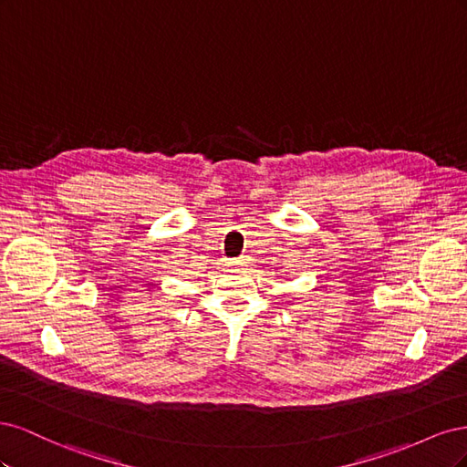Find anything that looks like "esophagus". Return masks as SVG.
I'll return each mask as SVG.
<instances>
[{
  "label": "esophagus",
  "instance_id": "1",
  "mask_svg": "<svg viewBox=\"0 0 467 467\" xmlns=\"http://www.w3.org/2000/svg\"><path fill=\"white\" fill-rule=\"evenodd\" d=\"M232 263H234V265H245L247 259H245V257H237V259H234Z\"/></svg>",
  "mask_w": 467,
  "mask_h": 467
}]
</instances>
